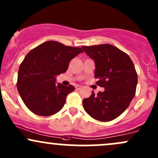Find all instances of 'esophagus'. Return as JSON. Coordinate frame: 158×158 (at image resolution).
Here are the masks:
<instances>
[{"label": "esophagus", "instance_id": "1", "mask_svg": "<svg viewBox=\"0 0 158 158\" xmlns=\"http://www.w3.org/2000/svg\"><path fill=\"white\" fill-rule=\"evenodd\" d=\"M81 88H82V87H81V86H76V89H77V90H80Z\"/></svg>", "mask_w": 158, "mask_h": 158}]
</instances>
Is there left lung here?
<instances>
[{
	"mask_svg": "<svg viewBox=\"0 0 158 158\" xmlns=\"http://www.w3.org/2000/svg\"><path fill=\"white\" fill-rule=\"evenodd\" d=\"M84 52L95 61V78L105 90L92 92L83 100L86 112L99 121H111L128 108L136 90L138 76L133 61L114 46H82Z\"/></svg>",
	"mask_w": 158,
	"mask_h": 158,
	"instance_id": "1",
	"label": "left lung"
}]
</instances>
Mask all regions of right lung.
Returning <instances> with one entry per match:
<instances>
[{"instance_id":"obj_1","label":"right lung","mask_w":158,"mask_h":158,"mask_svg":"<svg viewBox=\"0 0 158 158\" xmlns=\"http://www.w3.org/2000/svg\"><path fill=\"white\" fill-rule=\"evenodd\" d=\"M82 52L80 47L49 40L27 54L19 69L16 85L23 102L31 112L47 117L62 109L74 87L56 84V75L65 73L71 60Z\"/></svg>"}]
</instances>
